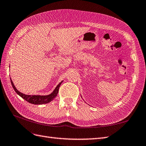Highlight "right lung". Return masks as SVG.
I'll return each mask as SVG.
<instances>
[{
  "label": "right lung",
  "mask_w": 146,
  "mask_h": 146,
  "mask_svg": "<svg viewBox=\"0 0 146 146\" xmlns=\"http://www.w3.org/2000/svg\"><path fill=\"white\" fill-rule=\"evenodd\" d=\"M10 81H11L12 87H13V88L16 92V94L19 95L21 97L24 99L26 101L30 103L34 104V105H43V104L48 103L49 102H51V101H52L57 95L59 87L62 83V82H63V81H62L59 83V84L56 86L54 90L52 91V92H51L49 95H26V94H24L20 92L16 88V87L14 85L13 82V81H12L11 78H10Z\"/></svg>",
  "instance_id": "add662e5"
}]
</instances>
